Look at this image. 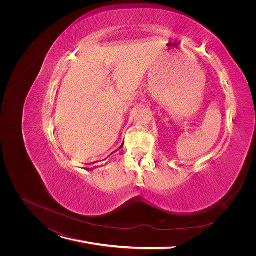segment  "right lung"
Listing matches in <instances>:
<instances>
[{"label": "right lung", "instance_id": "obj_1", "mask_svg": "<svg viewBox=\"0 0 256 256\" xmlns=\"http://www.w3.org/2000/svg\"><path fill=\"white\" fill-rule=\"evenodd\" d=\"M122 146H124V145H122ZM120 148H121V147H120Z\"/></svg>", "mask_w": 256, "mask_h": 256}]
</instances>
